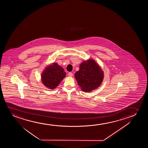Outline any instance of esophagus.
I'll return each mask as SVG.
<instances>
[{
  "label": "esophagus",
  "mask_w": 148,
  "mask_h": 148,
  "mask_svg": "<svg viewBox=\"0 0 148 148\" xmlns=\"http://www.w3.org/2000/svg\"><path fill=\"white\" fill-rule=\"evenodd\" d=\"M73 75V73H71V72L68 73V76H69V77H72Z\"/></svg>",
  "instance_id": "34e87169"
}]
</instances>
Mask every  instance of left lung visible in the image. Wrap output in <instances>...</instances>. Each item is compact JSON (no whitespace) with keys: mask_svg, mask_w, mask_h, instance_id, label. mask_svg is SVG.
I'll use <instances>...</instances> for the list:
<instances>
[{"mask_svg":"<svg viewBox=\"0 0 148 148\" xmlns=\"http://www.w3.org/2000/svg\"><path fill=\"white\" fill-rule=\"evenodd\" d=\"M75 77L81 90L87 92L99 87L103 81L104 73L94 60L88 59L80 64Z\"/></svg>","mask_w":148,"mask_h":148,"instance_id":"1","label":"left lung"}]
</instances>
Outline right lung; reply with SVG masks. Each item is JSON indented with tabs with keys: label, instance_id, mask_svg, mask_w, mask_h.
I'll use <instances>...</instances> for the list:
<instances>
[{
	"label": "right lung",
	"instance_id": "add662e5",
	"mask_svg": "<svg viewBox=\"0 0 148 148\" xmlns=\"http://www.w3.org/2000/svg\"><path fill=\"white\" fill-rule=\"evenodd\" d=\"M66 73L57 63H53L45 68L41 74V79L45 86L53 89L59 85L66 77Z\"/></svg>",
	"mask_w": 148,
	"mask_h": 148
}]
</instances>
